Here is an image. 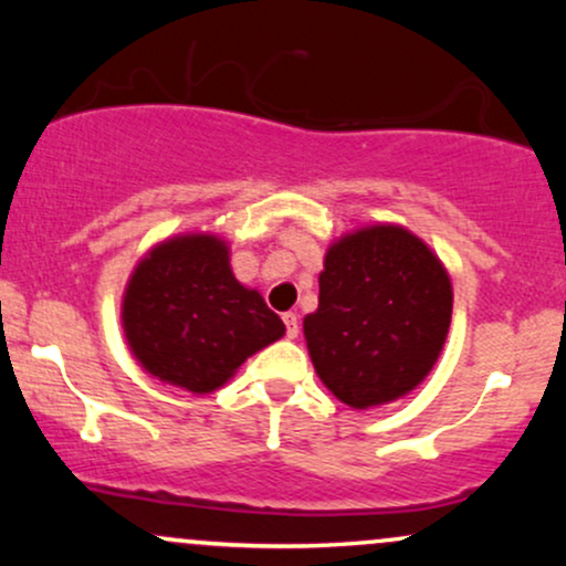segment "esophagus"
Masks as SVG:
<instances>
[{"label": "esophagus", "instance_id": "34e87169", "mask_svg": "<svg viewBox=\"0 0 566 566\" xmlns=\"http://www.w3.org/2000/svg\"><path fill=\"white\" fill-rule=\"evenodd\" d=\"M284 327H287V337H297L301 333V322H297V314H284Z\"/></svg>", "mask_w": 566, "mask_h": 566}]
</instances>
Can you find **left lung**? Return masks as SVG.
<instances>
[{
    "mask_svg": "<svg viewBox=\"0 0 566 566\" xmlns=\"http://www.w3.org/2000/svg\"><path fill=\"white\" fill-rule=\"evenodd\" d=\"M450 319L452 282L431 247L380 223L329 247L319 308L303 319V335L324 386L343 405L369 409L426 380Z\"/></svg>",
    "mask_w": 566,
    "mask_h": 566,
    "instance_id": "left-lung-1",
    "label": "left lung"
}]
</instances>
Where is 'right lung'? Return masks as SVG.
Masks as SVG:
<instances>
[{"mask_svg": "<svg viewBox=\"0 0 566 566\" xmlns=\"http://www.w3.org/2000/svg\"><path fill=\"white\" fill-rule=\"evenodd\" d=\"M122 327L146 373L191 394L218 391L247 356L284 335L261 292L233 276L229 244L212 233L167 239L135 265Z\"/></svg>", "mask_w": 566, "mask_h": 566, "instance_id": "add662e5", "label": "right lung"}]
</instances>
